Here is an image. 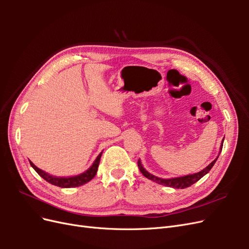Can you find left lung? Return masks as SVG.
Masks as SVG:
<instances>
[{
  "label": "left lung",
  "instance_id": "8db88e82",
  "mask_svg": "<svg viewBox=\"0 0 249 249\" xmlns=\"http://www.w3.org/2000/svg\"><path fill=\"white\" fill-rule=\"evenodd\" d=\"M223 140L224 138L222 139V142H221V145H220V150H219V155L221 153V149H222V145H223ZM219 155L217 156L216 159L211 162L208 166L206 168H203L202 170H200L199 172H196V173H193V175H188V176H184V177H179V178H158L154 175H152V173H149L144 167H143V165L141 164V161L138 160V167L141 171V173L143 176H144L145 178H147L148 179L150 180H154V182H156L157 184H160V185H164V186H167V187H171V188H175V189H185V188H188L190 187L191 185H193L194 183H196L197 180H199L203 176H206L207 173L211 170V168H212L214 166L215 162L217 161L218 157H219Z\"/></svg>",
  "mask_w": 249,
  "mask_h": 249
}]
</instances>
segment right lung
Returning a JSON list of instances; mask_svg holds the SVG:
<instances>
[{
    "label": "right lung",
    "mask_w": 249,
    "mask_h": 249,
    "mask_svg": "<svg viewBox=\"0 0 249 249\" xmlns=\"http://www.w3.org/2000/svg\"><path fill=\"white\" fill-rule=\"evenodd\" d=\"M102 154L103 152L96 157V159L94 160L91 166H90L86 171L73 177H55V176L50 175V173L46 171L39 169L38 167H36L31 161H30V165H31V166L34 168V170L38 173L43 179H46L48 183L58 187H61V188H74V187H79L88 183L89 180H91L95 177L97 168H99Z\"/></svg>",
    "instance_id": "obj_1"
}]
</instances>
